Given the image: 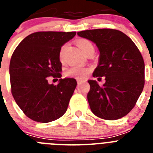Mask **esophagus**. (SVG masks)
<instances>
[{
  "mask_svg": "<svg viewBox=\"0 0 153 153\" xmlns=\"http://www.w3.org/2000/svg\"><path fill=\"white\" fill-rule=\"evenodd\" d=\"M82 83H83V80H80V79H77V84H78V85H80Z\"/></svg>",
  "mask_w": 153,
  "mask_h": 153,
  "instance_id": "34e87169",
  "label": "esophagus"
}]
</instances>
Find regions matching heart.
I'll use <instances>...</instances> for the list:
<instances>
[{
  "label": "heart",
  "mask_w": 153,
  "mask_h": 153,
  "mask_svg": "<svg viewBox=\"0 0 153 153\" xmlns=\"http://www.w3.org/2000/svg\"><path fill=\"white\" fill-rule=\"evenodd\" d=\"M76 44H77V46L79 47V48L82 51V52L84 54L87 51H90V50H93V46L91 42L88 40H86V39H80V40H78ZM66 48H67V44H65V45H63L62 47L60 53V58L63 57ZM87 73H88V70L87 69L79 67H70V68H69L66 71V74L67 76H72V77L78 78V79H82V78L84 77L87 74Z\"/></svg>",
  "instance_id": "1"
}]
</instances>
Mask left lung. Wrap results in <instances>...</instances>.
I'll use <instances>...</instances> for the list:
<instances>
[{"instance_id":"obj_1","label":"left lung","mask_w":153,"mask_h":153,"mask_svg":"<svg viewBox=\"0 0 153 153\" xmlns=\"http://www.w3.org/2000/svg\"><path fill=\"white\" fill-rule=\"evenodd\" d=\"M77 35L96 44L100 56L93 76H105L106 80L102 86L97 80H88L91 111L104 120L125 117L136 105L145 83V64L140 51L129 36L117 30H87Z\"/></svg>"}]
</instances>
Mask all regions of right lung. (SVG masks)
<instances>
[{"instance_id": "1", "label": "right lung", "mask_w": 153, "mask_h": 153, "mask_svg": "<svg viewBox=\"0 0 153 153\" xmlns=\"http://www.w3.org/2000/svg\"><path fill=\"white\" fill-rule=\"evenodd\" d=\"M76 32H36L19 44L10 59V79L14 100L24 114L39 123L52 122L67 111L76 86L74 78L50 84L48 77H61V47Z\"/></svg>"}]
</instances>
